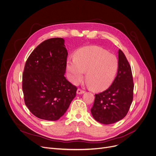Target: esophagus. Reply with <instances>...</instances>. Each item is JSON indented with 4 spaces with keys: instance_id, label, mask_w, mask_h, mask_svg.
Wrapping results in <instances>:
<instances>
[{
    "instance_id": "obj_1",
    "label": "esophagus",
    "mask_w": 156,
    "mask_h": 156,
    "mask_svg": "<svg viewBox=\"0 0 156 156\" xmlns=\"http://www.w3.org/2000/svg\"><path fill=\"white\" fill-rule=\"evenodd\" d=\"M83 93H85V91L82 90V89H78L77 90V94H82Z\"/></svg>"
}]
</instances>
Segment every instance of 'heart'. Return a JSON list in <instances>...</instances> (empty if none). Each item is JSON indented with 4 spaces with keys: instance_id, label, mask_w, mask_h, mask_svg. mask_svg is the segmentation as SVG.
I'll list each match as a JSON object with an SVG mask.
<instances>
[{
    "instance_id": "obj_1",
    "label": "heart",
    "mask_w": 156,
    "mask_h": 156,
    "mask_svg": "<svg viewBox=\"0 0 156 156\" xmlns=\"http://www.w3.org/2000/svg\"><path fill=\"white\" fill-rule=\"evenodd\" d=\"M118 69V61L113 54L97 46L85 47L75 54L74 59H68L66 69L69 79L77 84L83 77L90 87L97 91L107 89L113 82Z\"/></svg>"
}]
</instances>
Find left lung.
<instances>
[{
	"instance_id": "8db88e82",
	"label": "left lung",
	"mask_w": 156,
	"mask_h": 156,
	"mask_svg": "<svg viewBox=\"0 0 156 156\" xmlns=\"http://www.w3.org/2000/svg\"><path fill=\"white\" fill-rule=\"evenodd\" d=\"M134 83L131 66L123 51L118 50L116 77L106 90L95 94L91 113L98 122L110 125L128 113L133 98Z\"/></svg>"
}]
</instances>
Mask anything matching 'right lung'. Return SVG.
Returning <instances> with one entry per match:
<instances>
[{
	"instance_id": "right-lung-1",
	"label": "right lung",
	"mask_w": 156,
	"mask_h": 156,
	"mask_svg": "<svg viewBox=\"0 0 156 156\" xmlns=\"http://www.w3.org/2000/svg\"><path fill=\"white\" fill-rule=\"evenodd\" d=\"M67 55L64 40L54 38L40 44L27 60L22 78L25 103L40 119H59L76 97L77 87L64 77Z\"/></svg>"
}]
</instances>
